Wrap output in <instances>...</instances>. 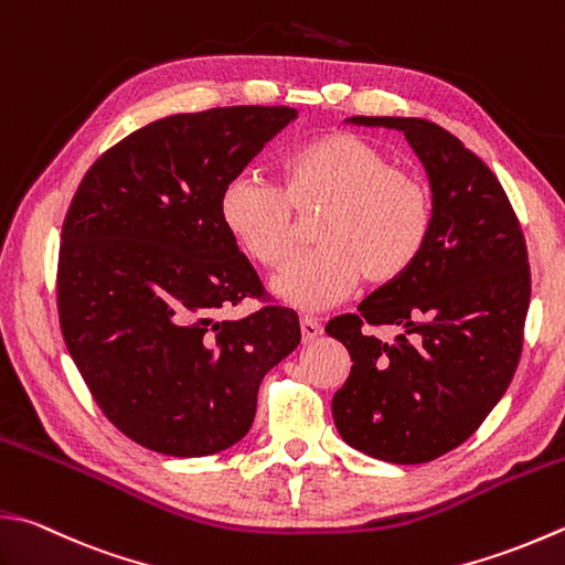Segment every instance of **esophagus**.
Returning <instances> with one entry per match:
<instances>
[{"label": "esophagus", "instance_id": "1", "mask_svg": "<svg viewBox=\"0 0 565 565\" xmlns=\"http://www.w3.org/2000/svg\"><path fill=\"white\" fill-rule=\"evenodd\" d=\"M300 329H302V342L310 344L315 339L322 334V322L312 315H302L300 317Z\"/></svg>", "mask_w": 565, "mask_h": 565}]
</instances>
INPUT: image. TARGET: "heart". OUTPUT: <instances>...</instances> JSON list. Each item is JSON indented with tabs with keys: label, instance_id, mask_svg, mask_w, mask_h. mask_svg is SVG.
I'll use <instances>...</instances> for the list:
<instances>
[{
	"label": "heart",
	"instance_id": "b5f03b06",
	"mask_svg": "<svg viewBox=\"0 0 565 565\" xmlns=\"http://www.w3.org/2000/svg\"><path fill=\"white\" fill-rule=\"evenodd\" d=\"M221 221L253 263L280 270L300 243V221H315L317 248L297 258L275 292L302 310L344 300L364 278L388 285L406 275L428 246L433 194L388 152L351 132H327L287 152L278 186L238 174L223 186Z\"/></svg>",
	"mask_w": 565,
	"mask_h": 565
}]
</instances>
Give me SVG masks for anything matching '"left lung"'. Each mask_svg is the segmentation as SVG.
Returning <instances> with one entry per match:
<instances>
[{
  "label": "left lung",
  "mask_w": 565,
  "mask_h": 565,
  "mask_svg": "<svg viewBox=\"0 0 565 565\" xmlns=\"http://www.w3.org/2000/svg\"><path fill=\"white\" fill-rule=\"evenodd\" d=\"M351 122L406 135L428 169L435 214L413 268L356 315L327 322L354 361L332 415L351 448L420 465L470 438L514 379L531 300L526 241L492 169L440 125L369 115ZM388 323L402 329L393 343L367 332Z\"/></svg>",
  "instance_id": "8db88e82"
}]
</instances>
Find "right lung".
Instances as JSON below:
<instances>
[{"label": "right lung", "mask_w": 565, "mask_h": 565, "mask_svg": "<svg viewBox=\"0 0 565 565\" xmlns=\"http://www.w3.org/2000/svg\"><path fill=\"white\" fill-rule=\"evenodd\" d=\"M297 113L233 105L140 127L95 159L63 218L56 302L95 403L142 448L201 457L250 430L263 376L300 344L221 221V194ZM243 299V320L217 312Z\"/></svg>", "instance_id": "add662e5"}]
</instances>
